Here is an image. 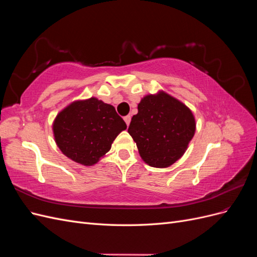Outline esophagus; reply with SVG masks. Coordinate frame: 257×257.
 I'll return each mask as SVG.
<instances>
[{
    "label": "esophagus",
    "instance_id": "esophagus-1",
    "mask_svg": "<svg viewBox=\"0 0 257 257\" xmlns=\"http://www.w3.org/2000/svg\"><path fill=\"white\" fill-rule=\"evenodd\" d=\"M124 121H125L126 125L128 126V125H130V122H131V115H126V116H124Z\"/></svg>",
    "mask_w": 257,
    "mask_h": 257
}]
</instances>
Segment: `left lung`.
Instances as JSON below:
<instances>
[{"mask_svg": "<svg viewBox=\"0 0 257 257\" xmlns=\"http://www.w3.org/2000/svg\"><path fill=\"white\" fill-rule=\"evenodd\" d=\"M196 122L188 106L159 91L144 96L127 132L149 166L166 168L181 159L195 134Z\"/></svg>", "mask_w": 257, "mask_h": 257, "instance_id": "8db88e82", "label": "left lung"}]
</instances>
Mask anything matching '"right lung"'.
<instances>
[{"label":"right lung","instance_id":"right-lung-1","mask_svg":"<svg viewBox=\"0 0 257 257\" xmlns=\"http://www.w3.org/2000/svg\"><path fill=\"white\" fill-rule=\"evenodd\" d=\"M124 130L126 124L114 107L96 97L75 100L57 114L52 124L62 153L84 166L96 164Z\"/></svg>","mask_w":257,"mask_h":257}]
</instances>
